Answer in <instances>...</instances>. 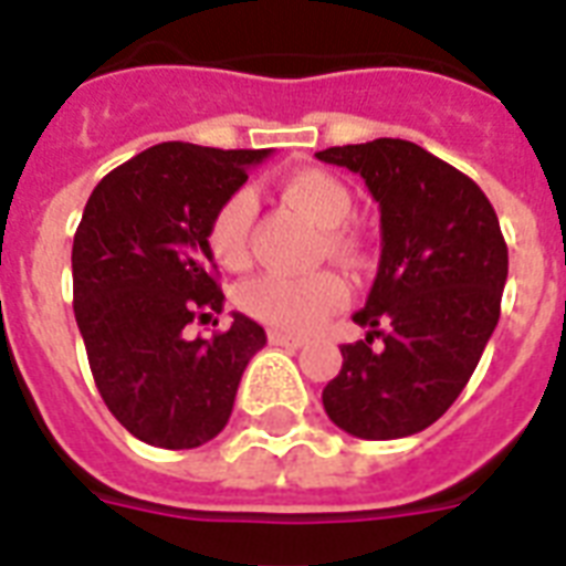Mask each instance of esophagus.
<instances>
[{
    "mask_svg": "<svg viewBox=\"0 0 566 566\" xmlns=\"http://www.w3.org/2000/svg\"><path fill=\"white\" fill-rule=\"evenodd\" d=\"M268 339L274 343V346H286V348H301L307 339L298 337V334H286V331H271Z\"/></svg>",
    "mask_w": 566,
    "mask_h": 566,
    "instance_id": "esophagus-1",
    "label": "esophagus"
}]
</instances>
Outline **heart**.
I'll return each mask as SVG.
<instances>
[{"instance_id": "b5f03b06", "label": "heart", "mask_w": 566, "mask_h": 566, "mask_svg": "<svg viewBox=\"0 0 566 566\" xmlns=\"http://www.w3.org/2000/svg\"><path fill=\"white\" fill-rule=\"evenodd\" d=\"M280 197L298 208L304 218L322 227L325 250L334 256H352L358 235L343 223L352 214V190L325 169H298L280 181ZM256 202L248 190L229 193L206 227L211 256L223 268H241L248 262V238ZM348 298L346 280L337 271L316 274H259L238 289V304L250 316L280 331H313Z\"/></svg>"}]
</instances>
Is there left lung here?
<instances>
[{
    "mask_svg": "<svg viewBox=\"0 0 566 566\" xmlns=\"http://www.w3.org/2000/svg\"><path fill=\"white\" fill-rule=\"evenodd\" d=\"M316 157L358 172L381 211L379 274L355 313L367 339L339 346L343 367L322 402L348 436L406 439L469 385L499 325L507 244L486 193L409 139Z\"/></svg>",
    "mask_w": 566,
    "mask_h": 566,
    "instance_id": "1",
    "label": "left lung"
}]
</instances>
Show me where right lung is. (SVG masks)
I'll return each instance as SVG.
<instances>
[{
	"label": "right lung",
	"instance_id": "add662e5",
	"mask_svg": "<svg viewBox=\"0 0 566 566\" xmlns=\"http://www.w3.org/2000/svg\"><path fill=\"white\" fill-rule=\"evenodd\" d=\"M268 148L160 143L106 172L76 227L74 316L106 409L146 444L199 448L227 427L241 373L265 346L232 313L214 337H187L223 310L206 227Z\"/></svg>",
	"mask_w": 566,
	"mask_h": 566
}]
</instances>
